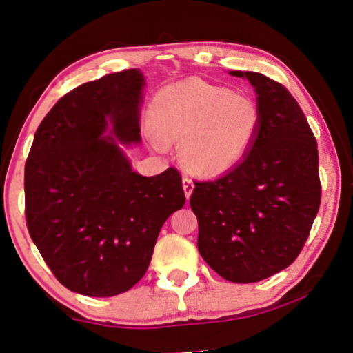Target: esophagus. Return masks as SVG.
<instances>
[{
	"instance_id": "esophagus-1",
	"label": "esophagus",
	"mask_w": 353,
	"mask_h": 353,
	"mask_svg": "<svg viewBox=\"0 0 353 353\" xmlns=\"http://www.w3.org/2000/svg\"><path fill=\"white\" fill-rule=\"evenodd\" d=\"M182 187H183V193H185V198L188 199L192 196V192H193V188H194V183H193V181L190 177H187V176H183L182 177Z\"/></svg>"
}]
</instances>
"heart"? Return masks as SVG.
<instances>
[{
    "mask_svg": "<svg viewBox=\"0 0 353 353\" xmlns=\"http://www.w3.org/2000/svg\"><path fill=\"white\" fill-rule=\"evenodd\" d=\"M152 126L163 143L182 141L181 160L188 171L215 176L238 165L252 149L261 110L250 97L230 88L183 81L157 94Z\"/></svg>",
    "mask_w": 353,
    "mask_h": 353,
    "instance_id": "obj_1",
    "label": "heart"
}]
</instances>
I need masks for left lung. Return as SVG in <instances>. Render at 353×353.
<instances>
[{
  "mask_svg": "<svg viewBox=\"0 0 353 353\" xmlns=\"http://www.w3.org/2000/svg\"><path fill=\"white\" fill-rule=\"evenodd\" d=\"M230 74L255 88L259 136L233 170L194 183L190 206L204 261L230 282L250 283L290 266L306 243L320 206L319 152L285 87L260 72Z\"/></svg>",
  "mask_w": 353,
  "mask_h": 353,
  "instance_id": "obj_1",
  "label": "left lung"
}]
</instances>
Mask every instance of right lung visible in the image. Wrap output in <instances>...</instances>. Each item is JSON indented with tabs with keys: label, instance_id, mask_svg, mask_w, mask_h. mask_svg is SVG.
<instances>
[{
	"label": "right lung",
	"instance_id": "obj_1",
	"mask_svg": "<svg viewBox=\"0 0 353 353\" xmlns=\"http://www.w3.org/2000/svg\"><path fill=\"white\" fill-rule=\"evenodd\" d=\"M139 70L82 83L49 110L25 163L26 227L71 292L106 298L145 274L159 233L185 204L174 168L145 177L117 143H141Z\"/></svg>",
	"mask_w": 353,
	"mask_h": 353
}]
</instances>
